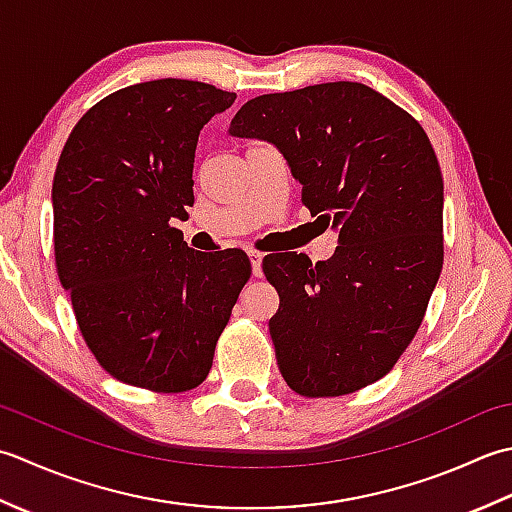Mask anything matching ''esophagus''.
I'll list each match as a JSON object with an SVG mask.
<instances>
[{"label": "esophagus", "mask_w": 512, "mask_h": 512, "mask_svg": "<svg viewBox=\"0 0 512 512\" xmlns=\"http://www.w3.org/2000/svg\"><path fill=\"white\" fill-rule=\"evenodd\" d=\"M247 256H249V263H252V274L256 278L263 276V254L256 252V249H252V252H249Z\"/></svg>", "instance_id": "esophagus-1"}]
</instances>
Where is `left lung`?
I'll use <instances>...</instances> for the list:
<instances>
[{
    "instance_id": "obj_1",
    "label": "left lung",
    "mask_w": 512,
    "mask_h": 512,
    "mask_svg": "<svg viewBox=\"0 0 512 512\" xmlns=\"http://www.w3.org/2000/svg\"><path fill=\"white\" fill-rule=\"evenodd\" d=\"M229 134L285 154L302 203L338 232L329 260L269 254L280 305L278 369L305 398H336L387 375L415 338L444 260V183L409 112L356 81L260 95Z\"/></svg>"
}]
</instances>
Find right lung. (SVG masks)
Here are the masks:
<instances>
[{
  "instance_id": "obj_1",
  "label": "right lung",
  "mask_w": 512,
  "mask_h": 512,
  "mask_svg": "<svg viewBox=\"0 0 512 512\" xmlns=\"http://www.w3.org/2000/svg\"><path fill=\"white\" fill-rule=\"evenodd\" d=\"M234 99L201 81L134 83L83 114L59 156L57 274L92 356L132 387H198L252 274L243 249L194 252L172 227L194 205L198 134Z\"/></svg>"
}]
</instances>
